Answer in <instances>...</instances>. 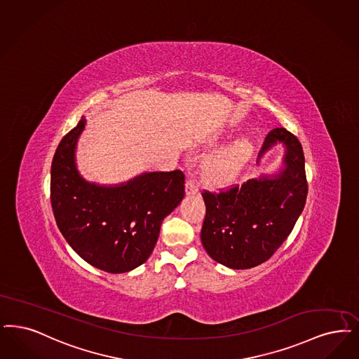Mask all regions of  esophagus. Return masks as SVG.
<instances>
[{
  "mask_svg": "<svg viewBox=\"0 0 359 359\" xmlns=\"http://www.w3.org/2000/svg\"><path fill=\"white\" fill-rule=\"evenodd\" d=\"M198 184L195 183V180H192V179H188L186 183V194L187 195H195V194H198Z\"/></svg>",
  "mask_w": 359,
  "mask_h": 359,
  "instance_id": "esophagus-1",
  "label": "esophagus"
}]
</instances>
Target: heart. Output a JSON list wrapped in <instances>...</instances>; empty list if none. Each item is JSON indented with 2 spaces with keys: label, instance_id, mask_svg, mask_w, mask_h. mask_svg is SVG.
Masks as SVG:
<instances>
[{
  "label": "heart",
  "instance_id": "1",
  "mask_svg": "<svg viewBox=\"0 0 359 359\" xmlns=\"http://www.w3.org/2000/svg\"><path fill=\"white\" fill-rule=\"evenodd\" d=\"M254 151V143L250 137L244 136L231 144L219 154L207 158L203 164L201 176L210 186L223 187L241 172L244 163L250 158Z\"/></svg>",
  "mask_w": 359,
  "mask_h": 359
}]
</instances>
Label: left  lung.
<instances>
[{
	"label": "left lung",
	"instance_id": "obj_1",
	"mask_svg": "<svg viewBox=\"0 0 359 359\" xmlns=\"http://www.w3.org/2000/svg\"><path fill=\"white\" fill-rule=\"evenodd\" d=\"M276 144L285 147L278 173H264L224 192L201 194L205 203L201 244L211 258L232 270L252 269L271 258L304 208V156L292 133L273 129L259 152L258 164Z\"/></svg>",
	"mask_w": 359,
	"mask_h": 359
}]
</instances>
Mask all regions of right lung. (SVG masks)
<instances>
[{
  "instance_id": "obj_1",
  "label": "right lung",
  "mask_w": 359,
  "mask_h": 359,
  "mask_svg": "<svg viewBox=\"0 0 359 359\" xmlns=\"http://www.w3.org/2000/svg\"><path fill=\"white\" fill-rule=\"evenodd\" d=\"M86 124L83 116L62 137L52 161L55 219L86 263L107 273H128L149 258L164 217L183 201L184 173L144 172L114 186L90 183L76 164V147Z\"/></svg>"
}]
</instances>
